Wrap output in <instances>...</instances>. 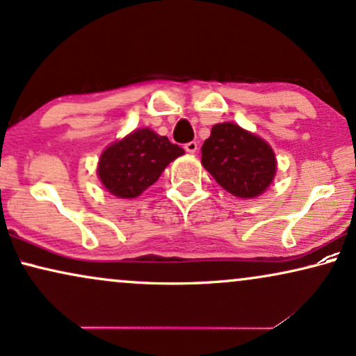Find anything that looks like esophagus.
<instances>
[{"instance_id":"esophagus-1","label":"esophagus","mask_w":356,"mask_h":356,"mask_svg":"<svg viewBox=\"0 0 356 356\" xmlns=\"http://www.w3.org/2000/svg\"><path fill=\"white\" fill-rule=\"evenodd\" d=\"M184 149H186L188 154H193V152H197V149H199V145H197L195 141H191V143H187L186 146H184Z\"/></svg>"}]
</instances>
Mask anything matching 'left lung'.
I'll list each match as a JSON object with an SVG mask.
<instances>
[{
  "label": "left lung",
  "instance_id": "1",
  "mask_svg": "<svg viewBox=\"0 0 356 356\" xmlns=\"http://www.w3.org/2000/svg\"><path fill=\"white\" fill-rule=\"evenodd\" d=\"M202 164L225 191L240 199L263 193L276 172V159L268 143L233 123L211 128L202 146Z\"/></svg>",
  "mask_w": 356,
  "mask_h": 356
}]
</instances>
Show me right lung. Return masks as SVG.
I'll return each mask as SVG.
<instances>
[{"instance_id": "right-lung-1", "label": "right lung", "mask_w": 356, "mask_h": 356, "mask_svg": "<svg viewBox=\"0 0 356 356\" xmlns=\"http://www.w3.org/2000/svg\"><path fill=\"white\" fill-rule=\"evenodd\" d=\"M184 149L149 128L136 129L103 151L98 175L108 191L121 199H133L152 186L165 165Z\"/></svg>"}]
</instances>
